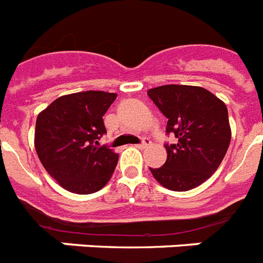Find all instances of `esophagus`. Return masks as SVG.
Masks as SVG:
<instances>
[{
  "label": "esophagus",
  "instance_id": "obj_1",
  "mask_svg": "<svg viewBox=\"0 0 263 263\" xmlns=\"http://www.w3.org/2000/svg\"><path fill=\"white\" fill-rule=\"evenodd\" d=\"M149 145H151V141H149L148 138H144V141H142L141 144H138V145H137V148L145 149V148H148Z\"/></svg>",
  "mask_w": 263,
  "mask_h": 263
}]
</instances>
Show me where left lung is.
<instances>
[{"mask_svg":"<svg viewBox=\"0 0 263 263\" xmlns=\"http://www.w3.org/2000/svg\"><path fill=\"white\" fill-rule=\"evenodd\" d=\"M148 95L167 117V133L178 138L176 144L165 145L164 165L151 168L153 178L172 191L197 187L215 174L230 146L226 103L194 85H161Z\"/></svg>","mask_w":263,"mask_h":263,"instance_id":"8db88e82","label":"left lung"}]
</instances>
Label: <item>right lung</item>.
Listing matches in <instances>:
<instances>
[{
  "label": "right lung",
  "mask_w": 263,
  "mask_h": 263,
  "mask_svg": "<svg viewBox=\"0 0 263 263\" xmlns=\"http://www.w3.org/2000/svg\"><path fill=\"white\" fill-rule=\"evenodd\" d=\"M115 98L110 92H76L60 96L37 115V157L65 190L92 194L114 174L118 153L99 146L98 140L106 133L103 115Z\"/></svg>",
  "instance_id": "add662e5"
}]
</instances>
